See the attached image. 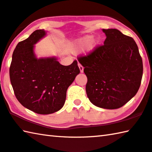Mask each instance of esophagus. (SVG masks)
I'll use <instances>...</instances> for the list:
<instances>
[{
    "label": "esophagus",
    "mask_w": 152,
    "mask_h": 152,
    "mask_svg": "<svg viewBox=\"0 0 152 152\" xmlns=\"http://www.w3.org/2000/svg\"><path fill=\"white\" fill-rule=\"evenodd\" d=\"M78 66H79V68H80V72H81V73L83 72V71H84V67L82 66L80 64V63L78 64Z\"/></svg>",
    "instance_id": "1"
}]
</instances>
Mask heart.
<instances>
[{
	"instance_id": "b5f03b06",
	"label": "heart",
	"mask_w": 152,
	"mask_h": 152,
	"mask_svg": "<svg viewBox=\"0 0 152 152\" xmlns=\"http://www.w3.org/2000/svg\"><path fill=\"white\" fill-rule=\"evenodd\" d=\"M91 38H92V37H91V36H86V37L80 38V39L78 40H77L76 42L74 43V45L72 46L73 50L77 51V50H81L89 42ZM98 42L99 40L98 39H96V38L91 40L87 45V50L91 51L94 49L96 46H97V45L98 44Z\"/></svg>"
}]
</instances>
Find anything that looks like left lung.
<instances>
[{
	"instance_id": "8db88e82",
	"label": "left lung",
	"mask_w": 152,
	"mask_h": 152,
	"mask_svg": "<svg viewBox=\"0 0 152 152\" xmlns=\"http://www.w3.org/2000/svg\"><path fill=\"white\" fill-rule=\"evenodd\" d=\"M106 38L78 58L88 81L90 101L105 109L122 107L136 94L141 84L143 62L134 40L115 28L103 29Z\"/></svg>"
}]
</instances>
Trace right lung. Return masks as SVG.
Masks as SVG:
<instances>
[{
    "label": "right lung",
    "mask_w": 152,
    "mask_h": 152,
    "mask_svg": "<svg viewBox=\"0 0 152 152\" xmlns=\"http://www.w3.org/2000/svg\"><path fill=\"white\" fill-rule=\"evenodd\" d=\"M45 34L44 30H37L18 42L9 70L16 99L24 107L39 114H52L62 108L68 88L80 73L76 60L63 66L55 58H36L34 45Z\"/></svg>",
    "instance_id": "right-lung-1"
}]
</instances>
